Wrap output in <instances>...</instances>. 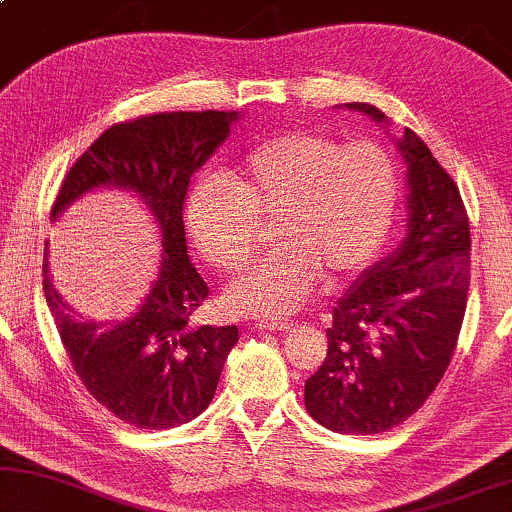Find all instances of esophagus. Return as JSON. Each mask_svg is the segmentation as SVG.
<instances>
[{
    "label": "esophagus",
    "instance_id": "obj_1",
    "mask_svg": "<svg viewBox=\"0 0 512 512\" xmlns=\"http://www.w3.org/2000/svg\"><path fill=\"white\" fill-rule=\"evenodd\" d=\"M292 322H255V329L259 331H290Z\"/></svg>",
    "mask_w": 512,
    "mask_h": 512
}]
</instances>
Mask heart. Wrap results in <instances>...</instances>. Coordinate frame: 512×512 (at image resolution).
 <instances>
[{
  "mask_svg": "<svg viewBox=\"0 0 512 512\" xmlns=\"http://www.w3.org/2000/svg\"><path fill=\"white\" fill-rule=\"evenodd\" d=\"M401 176L376 141L341 143L315 129L259 141L225 181L204 178L185 204L192 246L220 271H236L271 227L276 248L225 290V308L250 318L299 311L322 278L341 285L376 262L394 225Z\"/></svg>",
  "mask_w": 512,
  "mask_h": 512,
  "instance_id": "b5f03b06",
  "label": "heart"
}]
</instances>
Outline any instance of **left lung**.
<instances>
[{"mask_svg":"<svg viewBox=\"0 0 512 512\" xmlns=\"http://www.w3.org/2000/svg\"><path fill=\"white\" fill-rule=\"evenodd\" d=\"M376 122L387 115L352 102ZM408 236L371 266L331 313L327 357L306 380V410L338 434H383L408 420L448 371L471 283V227L457 183L413 129Z\"/></svg>","mask_w":512,"mask_h":512,"instance_id":"8db88e82","label":"left lung"}]
</instances>
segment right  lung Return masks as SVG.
Masks as SVG:
<instances>
[{
	"label": "right lung",
	"mask_w": 512,
	"mask_h": 512,
	"mask_svg": "<svg viewBox=\"0 0 512 512\" xmlns=\"http://www.w3.org/2000/svg\"><path fill=\"white\" fill-rule=\"evenodd\" d=\"M236 111L150 113L106 129L74 162L50 218L99 185L139 194L162 229L160 278L120 322L81 320L53 287L43 292L76 376L97 403L139 429H171L204 413L239 329L192 325L208 285L190 264L183 201L194 171L227 139ZM48 257V243H46Z\"/></svg>",
	"instance_id": "add662e5"
}]
</instances>
